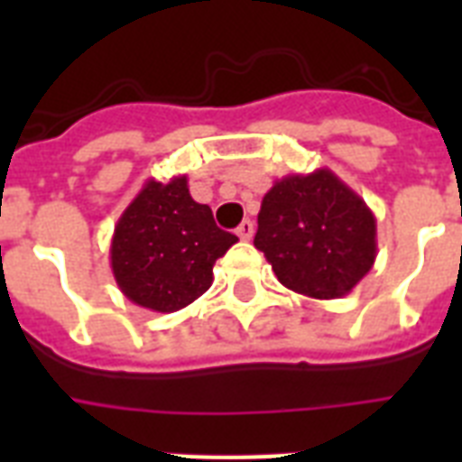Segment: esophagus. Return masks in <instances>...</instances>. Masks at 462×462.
I'll list each match as a JSON object with an SVG mask.
<instances>
[{"instance_id": "esophagus-1", "label": "esophagus", "mask_w": 462, "mask_h": 462, "mask_svg": "<svg viewBox=\"0 0 462 462\" xmlns=\"http://www.w3.org/2000/svg\"><path fill=\"white\" fill-rule=\"evenodd\" d=\"M237 235H239V239L249 242V239L254 237V223H252V220H242V225L237 227Z\"/></svg>"}]
</instances>
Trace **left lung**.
I'll return each mask as SVG.
<instances>
[{
	"label": "left lung",
	"mask_w": 462,
	"mask_h": 462,
	"mask_svg": "<svg viewBox=\"0 0 462 462\" xmlns=\"http://www.w3.org/2000/svg\"><path fill=\"white\" fill-rule=\"evenodd\" d=\"M254 246L278 281L314 300L347 295L376 261V217L328 167L268 189Z\"/></svg>",
	"instance_id": "left-lung-1"
}]
</instances>
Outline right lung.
<instances>
[{
  "instance_id": "1",
  "label": "right lung",
  "mask_w": 462,
  "mask_h": 462,
  "mask_svg": "<svg viewBox=\"0 0 462 462\" xmlns=\"http://www.w3.org/2000/svg\"><path fill=\"white\" fill-rule=\"evenodd\" d=\"M235 242L208 206L191 199L187 174L148 180L115 225L112 275L129 302L170 314L213 285V266Z\"/></svg>"
}]
</instances>
